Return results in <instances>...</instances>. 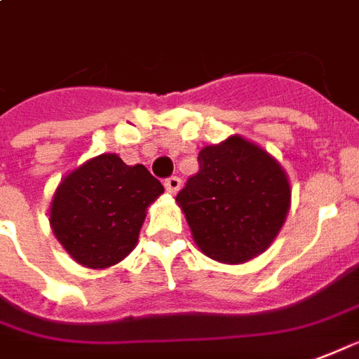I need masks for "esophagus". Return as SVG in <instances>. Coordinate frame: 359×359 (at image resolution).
<instances>
[{"instance_id":"1","label":"esophagus","mask_w":359,"mask_h":359,"mask_svg":"<svg viewBox=\"0 0 359 359\" xmlns=\"http://www.w3.org/2000/svg\"><path fill=\"white\" fill-rule=\"evenodd\" d=\"M164 187H166V191H168V193L176 195L177 191H180V187H182V180H180L177 176L166 177V180H164Z\"/></svg>"}]
</instances>
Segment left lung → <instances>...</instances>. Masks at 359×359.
Wrapping results in <instances>:
<instances>
[{
    "mask_svg": "<svg viewBox=\"0 0 359 359\" xmlns=\"http://www.w3.org/2000/svg\"><path fill=\"white\" fill-rule=\"evenodd\" d=\"M176 201L206 256L243 264L264 252L283 227L290 187L264 149L231 135L198 153V172Z\"/></svg>",
    "mask_w": 359,
    "mask_h": 359,
    "instance_id": "obj_1",
    "label": "left lung"
}]
</instances>
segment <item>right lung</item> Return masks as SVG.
<instances>
[{
  "label": "right lung",
  "mask_w": 359,
  "mask_h": 359,
  "mask_svg": "<svg viewBox=\"0 0 359 359\" xmlns=\"http://www.w3.org/2000/svg\"><path fill=\"white\" fill-rule=\"evenodd\" d=\"M162 183L143 164L99 154L70 172L55 191L51 227L65 250L86 268H109L130 255L145 212Z\"/></svg>",
  "instance_id": "1"
}]
</instances>
